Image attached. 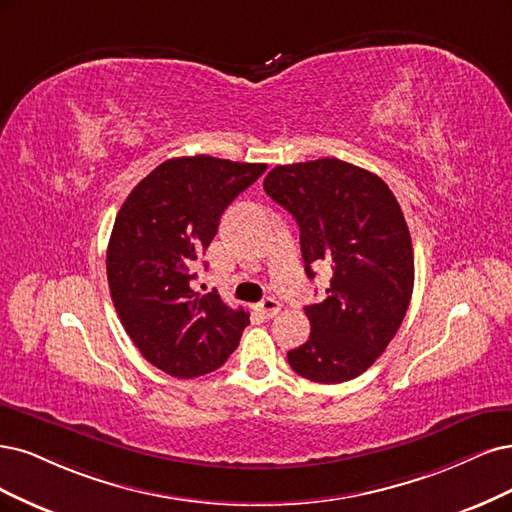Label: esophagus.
I'll return each instance as SVG.
<instances>
[{
	"label": "esophagus",
	"instance_id": "obj_1",
	"mask_svg": "<svg viewBox=\"0 0 512 512\" xmlns=\"http://www.w3.org/2000/svg\"><path fill=\"white\" fill-rule=\"evenodd\" d=\"M257 310H259L261 315L266 317V319H272V317L276 315V312L280 310V304H278L274 298H266V300H261V302L257 304Z\"/></svg>",
	"mask_w": 512,
	"mask_h": 512
}]
</instances>
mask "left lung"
Here are the masks:
<instances>
[{"label": "left lung", "mask_w": 512, "mask_h": 512, "mask_svg": "<svg viewBox=\"0 0 512 512\" xmlns=\"http://www.w3.org/2000/svg\"><path fill=\"white\" fill-rule=\"evenodd\" d=\"M300 225L308 278L329 268L325 300L306 306L310 338L287 353L312 383L364 374L398 332L415 285L404 212L376 174L334 157L276 166L263 180Z\"/></svg>", "instance_id": "left-lung-1"}]
</instances>
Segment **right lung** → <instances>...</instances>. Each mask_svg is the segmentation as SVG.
I'll return each instance as SVG.
<instances>
[{
  "label": "right lung",
  "instance_id": "obj_1",
  "mask_svg": "<svg viewBox=\"0 0 512 512\" xmlns=\"http://www.w3.org/2000/svg\"><path fill=\"white\" fill-rule=\"evenodd\" d=\"M266 168L210 155L168 159L114 219L106 253L114 308L142 357L174 378L221 368L249 325V312L217 291H193V278L221 214Z\"/></svg>",
  "mask_w": 512,
  "mask_h": 512
}]
</instances>
